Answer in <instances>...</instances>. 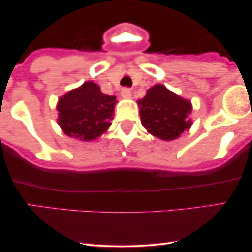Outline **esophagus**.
<instances>
[{
  "mask_svg": "<svg viewBox=\"0 0 252 252\" xmlns=\"http://www.w3.org/2000/svg\"><path fill=\"white\" fill-rule=\"evenodd\" d=\"M121 96L123 98H130L131 97V90L128 88H124L121 90Z\"/></svg>",
  "mask_w": 252,
  "mask_h": 252,
  "instance_id": "esophagus-1",
  "label": "esophagus"
}]
</instances>
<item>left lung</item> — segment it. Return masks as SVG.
<instances>
[{"mask_svg": "<svg viewBox=\"0 0 252 252\" xmlns=\"http://www.w3.org/2000/svg\"><path fill=\"white\" fill-rule=\"evenodd\" d=\"M137 104L142 126L161 140H175L192 126V104L161 84L149 89Z\"/></svg>", "mask_w": 252, "mask_h": 252, "instance_id": "1", "label": "left lung"}]
</instances>
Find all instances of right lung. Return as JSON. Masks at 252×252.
I'll use <instances>...</instances> for the list:
<instances>
[{"label":"right lung","instance_id":"add662e5","mask_svg":"<svg viewBox=\"0 0 252 252\" xmlns=\"http://www.w3.org/2000/svg\"><path fill=\"white\" fill-rule=\"evenodd\" d=\"M116 102V97L103 94L97 84L86 82L60 98L58 123L70 137L96 140L111 126Z\"/></svg>","mask_w":252,"mask_h":252}]
</instances>
